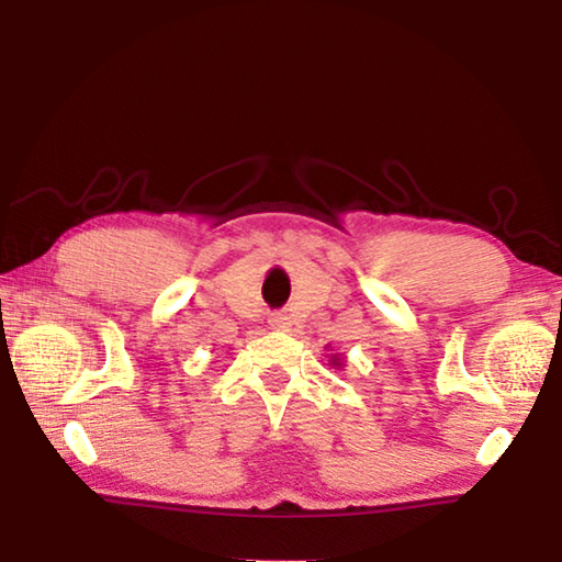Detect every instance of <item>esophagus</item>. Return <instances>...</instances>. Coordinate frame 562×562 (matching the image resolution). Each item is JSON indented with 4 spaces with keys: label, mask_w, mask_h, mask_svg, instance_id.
Returning <instances> with one entry per match:
<instances>
[{
    "label": "esophagus",
    "mask_w": 562,
    "mask_h": 562,
    "mask_svg": "<svg viewBox=\"0 0 562 562\" xmlns=\"http://www.w3.org/2000/svg\"><path fill=\"white\" fill-rule=\"evenodd\" d=\"M270 327L272 329H288L290 327L288 312H272V315H270Z\"/></svg>",
    "instance_id": "34e87169"
}]
</instances>
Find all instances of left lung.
<instances>
[{"label":"left lung","instance_id":"obj_1","mask_svg":"<svg viewBox=\"0 0 562 562\" xmlns=\"http://www.w3.org/2000/svg\"><path fill=\"white\" fill-rule=\"evenodd\" d=\"M329 364H331V367H337V369H341V367H345V359H341L339 355H331V357H329Z\"/></svg>","mask_w":562,"mask_h":562}]
</instances>
